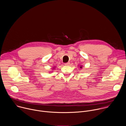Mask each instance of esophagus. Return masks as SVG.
<instances>
[{"mask_svg": "<svg viewBox=\"0 0 126 126\" xmlns=\"http://www.w3.org/2000/svg\"><path fill=\"white\" fill-rule=\"evenodd\" d=\"M70 64V63L69 62H68V63H65L64 64H65V65H69Z\"/></svg>", "mask_w": 126, "mask_h": 126, "instance_id": "obj_1", "label": "esophagus"}]
</instances>
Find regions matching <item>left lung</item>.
Wrapping results in <instances>:
<instances>
[{
	"mask_svg": "<svg viewBox=\"0 0 126 126\" xmlns=\"http://www.w3.org/2000/svg\"><path fill=\"white\" fill-rule=\"evenodd\" d=\"M82 65H80V68H82Z\"/></svg>",
	"mask_w": 126,
	"mask_h": 126,
	"instance_id": "obj_1",
	"label": "left lung"
}]
</instances>
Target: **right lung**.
I'll return each instance as SVG.
<instances>
[{"instance_id": "add662e5", "label": "right lung", "mask_w": 126, "mask_h": 126, "mask_svg": "<svg viewBox=\"0 0 126 126\" xmlns=\"http://www.w3.org/2000/svg\"><path fill=\"white\" fill-rule=\"evenodd\" d=\"M55 68H56V67H55H55H53V68H52V69H53V70H54V69H55Z\"/></svg>"}]
</instances>
